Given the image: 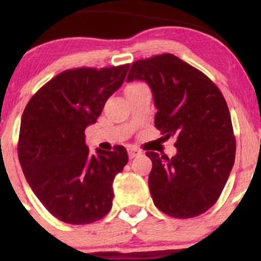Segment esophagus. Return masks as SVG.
Segmentation results:
<instances>
[{
	"label": "esophagus",
	"mask_w": 261,
	"mask_h": 261,
	"mask_svg": "<svg viewBox=\"0 0 261 261\" xmlns=\"http://www.w3.org/2000/svg\"><path fill=\"white\" fill-rule=\"evenodd\" d=\"M127 152H128V157H130V160H133V158L137 157V155L142 154V151H141V149H139V148H135V147L128 148V149H127Z\"/></svg>",
	"instance_id": "obj_1"
}]
</instances>
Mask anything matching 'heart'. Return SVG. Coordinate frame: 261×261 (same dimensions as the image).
<instances>
[{"label":"heart","mask_w":261,"mask_h":261,"mask_svg":"<svg viewBox=\"0 0 261 261\" xmlns=\"http://www.w3.org/2000/svg\"><path fill=\"white\" fill-rule=\"evenodd\" d=\"M142 86H145V85H143V83H140V82H134V83H130V85L126 87V89L139 88V87H142Z\"/></svg>","instance_id":"obj_1"}]
</instances>
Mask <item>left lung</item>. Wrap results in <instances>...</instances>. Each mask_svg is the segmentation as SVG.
<instances>
[{"label":"left lung","instance_id":"8db88e82","mask_svg":"<svg viewBox=\"0 0 261 261\" xmlns=\"http://www.w3.org/2000/svg\"><path fill=\"white\" fill-rule=\"evenodd\" d=\"M146 81L153 92L154 125L175 136L174 157L146 152L154 205L175 218H191L215 205L236 158V137L226 99L201 71L173 54L137 60L126 81Z\"/></svg>","mask_w":261,"mask_h":261}]
</instances>
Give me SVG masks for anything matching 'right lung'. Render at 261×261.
I'll return each mask as SVG.
<instances>
[{"label":"right lung","instance_id":"right-lung-1","mask_svg":"<svg viewBox=\"0 0 261 261\" xmlns=\"http://www.w3.org/2000/svg\"><path fill=\"white\" fill-rule=\"evenodd\" d=\"M128 64L79 67L59 73L31 98L22 115L18 158L32 190L58 220L88 224L113 205V181L126 166L124 146L86 145L85 130L124 82Z\"/></svg>","mask_w":261,"mask_h":261}]
</instances>
